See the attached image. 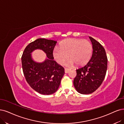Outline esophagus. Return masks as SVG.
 <instances>
[{"label":"esophagus","mask_w":124,"mask_h":124,"mask_svg":"<svg viewBox=\"0 0 124 124\" xmlns=\"http://www.w3.org/2000/svg\"><path fill=\"white\" fill-rule=\"evenodd\" d=\"M70 71V70L68 69V68H65V72L66 74H67V73L69 72Z\"/></svg>","instance_id":"1"}]
</instances>
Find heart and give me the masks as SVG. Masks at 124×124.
<instances>
[{
	"label": "heart",
	"mask_w": 124,
	"mask_h": 124,
	"mask_svg": "<svg viewBox=\"0 0 124 124\" xmlns=\"http://www.w3.org/2000/svg\"><path fill=\"white\" fill-rule=\"evenodd\" d=\"M93 45L89 41L81 39L70 38L62 42L60 47H55L53 55L57 62L63 65L69 56L68 66L75 64L82 66L90 60L93 53Z\"/></svg>",
	"instance_id": "obj_1"
}]
</instances>
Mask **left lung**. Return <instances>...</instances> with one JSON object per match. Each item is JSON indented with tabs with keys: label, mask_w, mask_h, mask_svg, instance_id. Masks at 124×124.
I'll return each mask as SVG.
<instances>
[{
	"label": "left lung",
	"mask_w": 124,
	"mask_h": 124,
	"mask_svg": "<svg viewBox=\"0 0 124 124\" xmlns=\"http://www.w3.org/2000/svg\"><path fill=\"white\" fill-rule=\"evenodd\" d=\"M92 42L93 52L89 61L76 70L77 76L74 85L78 92L90 94L102 84L106 76L107 57L104 48L97 40L89 37Z\"/></svg>",
	"instance_id": "8db88e82"
}]
</instances>
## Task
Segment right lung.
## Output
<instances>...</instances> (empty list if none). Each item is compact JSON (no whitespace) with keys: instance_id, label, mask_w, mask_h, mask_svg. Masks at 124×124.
Listing matches in <instances>:
<instances>
[{"instance_id":"1","label":"right lung","mask_w":124,"mask_h":124,"mask_svg":"<svg viewBox=\"0 0 124 124\" xmlns=\"http://www.w3.org/2000/svg\"><path fill=\"white\" fill-rule=\"evenodd\" d=\"M57 41L39 38L30 43L21 57L22 70L26 82L34 90L44 95L52 94L58 90L64 75V68L54 60L53 50ZM40 49L47 54V59L42 63L35 62L31 53Z\"/></svg>"}]
</instances>
